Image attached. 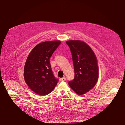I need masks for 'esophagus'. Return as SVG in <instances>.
Here are the masks:
<instances>
[{"label":"esophagus","instance_id":"34e87169","mask_svg":"<svg viewBox=\"0 0 125 125\" xmlns=\"http://www.w3.org/2000/svg\"><path fill=\"white\" fill-rule=\"evenodd\" d=\"M60 81H66V78H65V77H63V78H60Z\"/></svg>","mask_w":125,"mask_h":125}]
</instances>
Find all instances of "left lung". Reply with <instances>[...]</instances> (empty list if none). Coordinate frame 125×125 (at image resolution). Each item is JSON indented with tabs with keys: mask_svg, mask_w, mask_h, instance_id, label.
Masks as SVG:
<instances>
[{
	"mask_svg": "<svg viewBox=\"0 0 125 125\" xmlns=\"http://www.w3.org/2000/svg\"><path fill=\"white\" fill-rule=\"evenodd\" d=\"M66 42L72 53L75 71L74 79L68 83L76 94L82 95L93 88L97 81L96 57L91 48L83 42L69 41Z\"/></svg>",
	"mask_w": 125,
	"mask_h": 125,
	"instance_id": "8db88e82",
	"label": "left lung"
}]
</instances>
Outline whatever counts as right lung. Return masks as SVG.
<instances>
[{"label":"right lung","instance_id":"add662e5","mask_svg":"<svg viewBox=\"0 0 125 125\" xmlns=\"http://www.w3.org/2000/svg\"><path fill=\"white\" fill-rule=\"evenodd\" d=\"M60 43L59 41L40 43L28 56L24 67L25 81L37 94L46 95L57 84L59 80L53 74L49 59Z\"/></svg>","mask_w":125,"mask_h":125}]
</instances>
